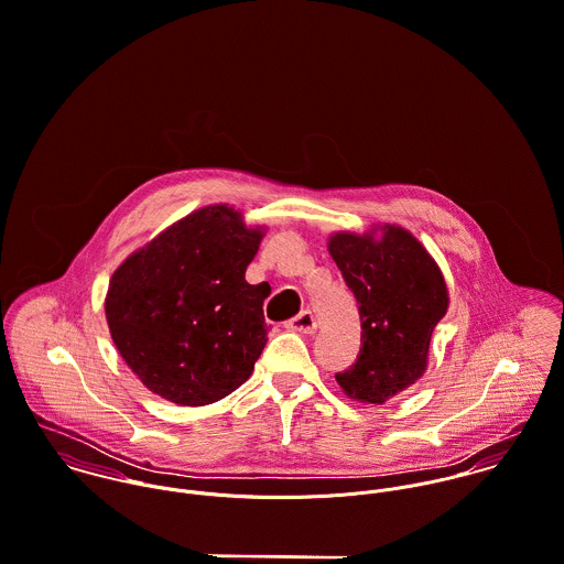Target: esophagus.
Masks as SVG:
<instances>
[{"label": "esophagus", "mask_w": 564, "mask_h": 564, "mask_svg": "<svg viewBox=\"0 0 564 564\" xmlns=\"http://www.w3.org/2000/svg\"><path fill=\"white\" fill-rule=\"evenodd\" d=\"M286 327L293 329V332H300V334H313L317 329V322H315V315L311 311H304L295 319L286 323Z\"/></svg>", "instance_id": "34e87169"}]
</instances>
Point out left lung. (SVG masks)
Instances as JSON below:
<instances>
[{
  "instance_id": "1",
  "label": "left lung",
  "mask_w": 564,
  "mask_h": 564,
  "mask_svg": "<svg viewBox=\"0 0 564 564\" xmlns=\"http://www.w3.org/2000/svg\"><path fill=\"white\" fill-rule=\"evenodd\" d=\"M327 251L360 304L362 347L356 365L336 373L343 393L380 403L408 391L427 369L430 338L447 315L449 291L441 267L402 226L365 235L334 232Z\"/></svg>"
}]
</instances>
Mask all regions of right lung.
Returning a JSON list of instances; mask_svg holds the SVG:
<instances>
[{
  "instance_id": "1",
  "label": "right lung",
  "mask_w": 564,
  "mask_h": 564,
  "mask_svg": "<svg viewBox=\"0 0 564 564\" xmlns=\"http://www.w3.org/2000/svg\"><path fill=\"white\" fill-rule=\"evenodd\" d=\"M264 230L247 228L235 206H204L115 269L104 302L112 343L162 400L219 402L251 376L267 343V295L245 271Z\"/></svg>"
}]
</instances>
